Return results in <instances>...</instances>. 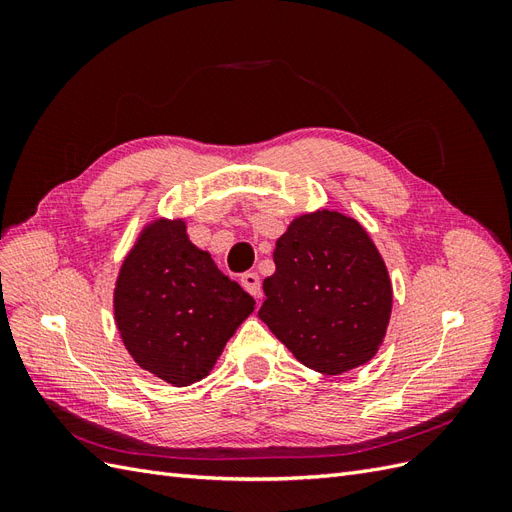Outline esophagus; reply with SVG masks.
Returning a JSON list of instances; mask_svg holds the SVG:
<instances>
[{
  "label": "esophagus",
  "mask_w": 512,
  "mask_h": 512,
  "mask_svg": "<svg viewBox=\"0 0 512 512\" xmlns=\"http://www.w3.org/2000/svg\"><path fill=\"white\" fill-rule=\"evenodd\" d=\"M241 286L252 294V297H260V277H258V273H254V271H247V273H243L241 275Z\"/></svg>",
  "instance_id": "34e87169"
}]
</instances>
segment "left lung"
I'll use <instances>...</instances> for the list:
<instances>
[{
    "mask_svg": "<svg viewBox=\"0 0 512 512\" xmlns=\"http://www.w3.org/2000/svg\"><path fill=\"white\" fill-rule=\"evenodd\" d=\"M258 318L305 367L337 376L374 359L393 288L365 228L344 213L299 215L275 243Z\"/></svg>",
    "mask_w": 512,
    "mask_h": 512,
    "instance_id": "obj_1",
    "label": "left lung"
}]
</instances>
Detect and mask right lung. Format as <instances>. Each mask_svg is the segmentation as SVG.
Listing matches in <instances>:
<instances>
[{"mask_svg":"<svg viewBox=\"0 0 512 512\" xmlns=\"http://www.w3.org/2000/svg\"><path fill=\"white\" fill-rule=\"evenodd\" d=\"M256 301L188 239L183 220L143 228L115 284L123 346L173 386L203 380Z\"/></svg>","mask_w":512,"mask_h":512,"instance_id":"add662e5","label":"right lung"}]
</instances>
